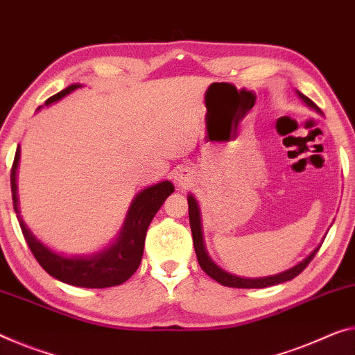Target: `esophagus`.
<instances>
[{
  "label": "esophagus",
  "mask_w": 355,
  "mask_h": 355,
  "mask_svg": "<svg viewBox=\"0 0 355 355\" xmlns=\"http://www.w3.org/2000/svg\"><path fill=\"white\" fill-rule=\"evenodd\" d=\"M174 181L179 185V187H190V184L193 182L192 174H190L189 170H178L174 173Z\"/></svg>",
  "instance_id": "esophagus-1"
}]
</instances>
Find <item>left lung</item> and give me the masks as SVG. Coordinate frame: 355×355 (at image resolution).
I'll return each instance as SVG.
<instances>
[{
    "label": "left lung",
    "instance_id": "1",
    "mask_svg": "<svg viewBox=\"0 0 355 355\" xmlns=\"http://www.w3.org/2000/svg\"><path fill=\"white\" fill-rule=\"evenodd\" d=\"M298 96L306 103L309 107L315 109V111L320 112V109L314 105L313 101L309 100L308 96H304L303 94L297 92ZM189 201V220H190V230H192V238H193V248H195V254L196 259H198V263L201 266L206 275L212 279L219 282L222 286L227 287H238V288H263V287H270V286H277L282 284V282L291 281L293 277L298 276L306 266L309 265V261L314 259V255L318 254L319 248H315L313 252H311L306 259L303 261H300L298 265L292 266L291 270L282 271L279 275H272V276H265V277H241V276H234L232 272H227L225 270H222L220 266H217L214 261L211 260V257L206 252L205 248V241H203V232H201V217H200V208L198 203H196L195 196L189 195L187 196Z\"/></svg>",
    "mask_w": 355,
    "mask_h": 355
}]
</instances>
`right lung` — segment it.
<instances>
[{"mask_svg":"<svg viewBox=\"0 0 355 355\" xmlns=\"http://www.w3.org/2000/svg\"><path fill=\"white\" fill-rule=\"evenodd\" d=\"M83 87L80 84H73L67 89L58 92L46 101V106L52 105L71 92ZM42 106L37 107L40 111ZM20 160V146L15 150L12 170H10V190H12L14 211L17 214L21 233L26 239L30 250L35 255L42 268L55 279L64 282V284L87 288H105L123 284L125 281L133 276L138 270L144 252V239L147 227L150 225L152 219L160 209L168 196L174 192V185L170 181H163L150 187L144 189L143 192L136 195L132 201L128 214L125 217L123 227L116 241L106 249L92 255H62L53 252L46 244H42L26 223L21 220L19 211V196H17V166Z\"/></svg>","mask_w":355,"mask_h":355,"instance_id":"right-lung-1","label":"right lung"}]
</instances>
